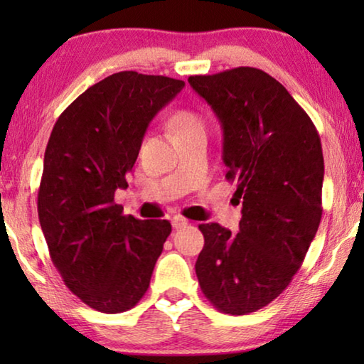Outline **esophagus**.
Masks as SVG:
<instances>
[{"label":"esophagus","mask_w":364,"mask_h":364,"mask_svg":"<svg viewBox=\"0 0 364 364\" xmlns=\"http://www.w3.org/2000/svg\"><path fill=\"white\" fill-rule=\"evenodd\" d=\"M188 218H184L183 215H175L173 218H171V225H173V228L175 230H180V228H184V226H188Z\"/></svg>","instance_id":"obj_1"}]
</instances>
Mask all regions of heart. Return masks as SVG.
I'll return each mask as SVG.
<instances>
[{"mask_svg":"<svg viewBox=\"0 0 364 364\" xmlns=\"http://www.w3.org/2000/svg\"><path fill=\"white\" fill-rule=\"evenodd\" d=\"M170 127H171V132L175 133V136L193 133V132H205L204 117L189 109L176 110L170 119Z\"/></svg>","mask_w":364,"mask_h":364,"instance_id":"1","label":"heart"}]
</instances>
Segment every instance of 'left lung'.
I'll return each mask as SVG.
<instances>
[{"instance_id": "1", "label": "left lung", "mask_w": 364, "mask_h": 364, "mask_svg": "<svg viewBox=\"0 0 364 364\" xmlns=\"http://www.w3.org/2000/svg\"><path fill=\"white\" fill-rule=\"evenodd\" d=\"M223 130L226 180L242 199L239 232L199 225L202 292L226 315H247L284 291L321 221L324 159L315 123L278 80L255 67L191 75Z\"/></svg>"}]
</instances>
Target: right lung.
Masks as SVG:
<instances>
[{
    "label": "right lung",
    "instance_id": "add662e5",
    "mask_svg": "<svg viewBox=\"0 0 364 364\" xmlns=\"http://www.w3.org/2000/svg\"><path fill=\"white\" fill-rule=\"evenodd\" d=\"M183 80L114 73L90 86L49 136L38 189V218L64 284L101 313H122L144 297L167 220L123 215L115 191L128 188L151 120L183 90Z\"/></svg>",
    "mask_w": 364,
    "mask_h": 364
}]
</instances>
